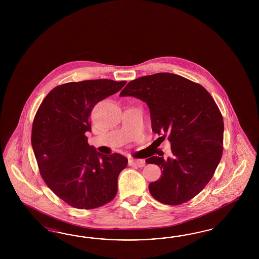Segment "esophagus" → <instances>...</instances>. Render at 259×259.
I'll return each instance as SVG.
<instances>
[{
	"mask_svg": "<svg viewBox=\"0 0 259 259\" xmlns=\"http://www.w3.org/2000/svg\"><path fill=\"white\" fill-rule=\"evenodd\" d=\"M129 164L137 166V167H144L145 161L143 159H130Z\"/></svg>",
	"mask_w": 259,
	"mask_h": 259,
	"instance_id": "34e87169",
	"label": "esophagus"
}]
</instances>
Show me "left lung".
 <instances>
[{
    "instance_id": "1",
    "label": "left lung",
    "mask_w": 259,
    "mask_h": 259,
    "mask_svg": "<svg viewBox=\"0 0 259 259\" xmlns=\"http://www.w3.org/2000/svg\"><path fill=\"white\" fill-rule=\"evenodd\" d=\"M119 96L146 102L153 132L163 140L168 136L171 143L172 157L146 160L158 165L162 172L149 184L153 197L180 205L199 194L211 181L223 152V118L210 93L188 78L157 73L131 80Z\"/></svg>"
}]
</instances>
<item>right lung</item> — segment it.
I'll list each match as a JSON object with an SVG mask.
<instances>
[{"label": "right lung", "instance_id": "add662e5", "mask_svg": "<svg viewBox=\"0 0 259 259\" xmlns=\"http://www.w3.org/2000/svg\"><path fill=\"white\" fill-rule=\"evenodd\" d=\"M125 80L89 79L52 89L33 120L32 148L39 174L54 194L74 208L90 210L110 202L128 159L103 155L87 142L90 114L102 100L116 94Z\"/></svg>", "mask_w": 259, "mask_h": 259}]
</instances>
